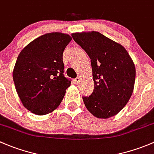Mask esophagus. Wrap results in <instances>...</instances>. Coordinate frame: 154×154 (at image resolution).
Segmentation results:
<instances>
[{
    "label": "esophagus",
    "mask_w": 154,
    "mask_h": 154,
    "mask_svg": "<svg viewBox=\"0 0 154 154\" xmlns=\"http://www.w3.org/2000/svg\"><path fill=\"white\" fill-rule=\"evenodd\" d=\"M74 82H75V84H79V82H81V79H80V78H79V77L75 78V79H74Z\"/></svg>",
    "instance_id": "esophagus-1"
}]
</instances>
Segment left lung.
Returning <instances> with one entry per match:
<instances>
[{"instance_id":"obj_1","label":"left lung","mask_w":154,"mask_h":154,"mask_svg":"<svg viewBox=\"0 0 154 154\" xmlns=\"http://www.w3.org/2000/svg\"><path fill=\"white\" fill-rule=\"evenodd\" d=\"M72 37L91 61L94 90L90 96L82 97L87 109L97 118L116 115L134 91L136 69L132 58L123 46L99 32L72 33Z\"/></svg>"}]
</instances>
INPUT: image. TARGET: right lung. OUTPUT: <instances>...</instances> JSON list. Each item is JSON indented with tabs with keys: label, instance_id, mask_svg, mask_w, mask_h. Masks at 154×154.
Returning <instances> with one entry per match:
<instances>
[{
	"label": "right lung",
	"instance_id": "right-lung-1",
	"mask_svg": "<svg viewBox=\"0 0 154 154\" xmlns=\"http://www.w3.org/2000/svg\"><path fill=\"white\" fill-rule=\"evenodd\" d=\"M72 38L67 34L43 35L19 54L13 81L23 105L36 115L53 112L61 104L71 80L64 75L63 52Z\"/></svg>",
	"mask_w": 154,
	"mask_h": 154
}]
</instances>
